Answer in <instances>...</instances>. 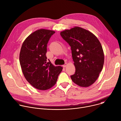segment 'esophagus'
I'll list each match as a JSON object with an SVG mask.
<instances>
[{"instance_id": "1", "label": "esophagus", "mask_w": 121, "mask_h": 121, "mask_svg": "<svg viewBox=\"0 0 121 121\" xmlns=\"http://www.w3.org/2000/svg\"><path fill=\"white\" fill-rule=\"evenodd\" d=\"M67 63H65V65H63V67H66V66H67Z\"/></svg>"}]
</instances>
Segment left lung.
Returning <instances> with one entry per match:
<instances>
[{
  "label": "left lung",
  "mask_w": 121,
  "mask_h": 121,
  "mask_svg": "<svg viewBox=\"0 0 121 121\" xmlns=\"http://www.w3.org/2000/svg\"><path fill=\"white\" fill-rule=\"evenodd\" d=\"M70 46L75 72L73 82L81 87H89L97 79L104 64V53L97 37L90 31L74 26L60 32Z\"/></svg>",
  "instance_id": "8db88e82"
}]
</instances>
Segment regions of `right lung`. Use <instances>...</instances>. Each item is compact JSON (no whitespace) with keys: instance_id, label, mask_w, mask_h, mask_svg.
Returning a JSON list of instances; mask_svg holds the SVG:
<instances>
[{"instance_id":"right-lung-1","label":"right lung","mask_w":121,"mask_h":121,"mask_svg":"<svg viewBox=\"0 0 121 121\" xmlns=\"http://www.w3.org/2000/svg\"><path fill=\"white\" fill-rule=\"evenodd\" d=\"M55 33L45 29L36 30L26 38L21 48L19 62L23 73L31 86L40 90L53 87L63 69L53 65L46 55L47 44Z\"/></svg>"}]
</instances>
